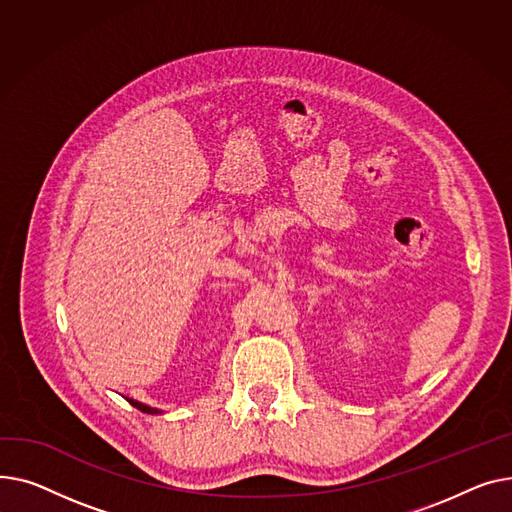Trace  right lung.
I'll return each mask as SVG.
<instances>
[{
  "label": "right lung",
  "instance_id": "add662e5",
  "mask_svg": "<svg viewBox=\"0 0 512 512\" xmlns=\"http://www.w3.org/2000/svg\"><path fill=\"white\" fill-rule=\"evenodd\" d=\"M126 399H128V397H126ZM128 403H130L132 407L140 409L142 413H150V415H157V413H163L161 409H157V407H150V405H144V403H140V401H136V399H128Z\"/></svg>",
  "mask_w": 512,
  "mask_h": 512
}]
</instances>
